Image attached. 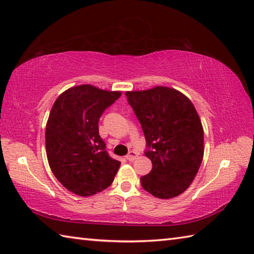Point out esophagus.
Segmentation results:
<instances>
[{"label":"esophagus","mask_w":254,"mask_h":254,"mask_svg":"<svg viewBox=\"0 0 254 254\" xmlns=\"http://www.w3.org/2000/svg\"><path fill=\"white\" fill-rule=\"evenodd\" d=\"M136 158H137V154L135 152H133V150H131V152L127 155V159L128 161H133V160H135Z\"/></svg>","instance_id":"1"}]
</instances>
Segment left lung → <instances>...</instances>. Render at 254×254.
Segmentation results:
<instances>
[{"label":"left lung","mask_w":254,"mask_h":254,"mask_svg":"<svg viewBox=\"0 0 254 254\" xmlns=\"http://www.w3.org/2000/svg\"><path fill=\"white\" fill-rule=\"evenodd\" d=\"M127 101L141 123L145 152L153 168L141 178L144 190L158 198L185 192L195 178L204 155V131L191 100L166 86L127 91Z\"/></svg>","instance_id":"8db88e82"}]
</instances>
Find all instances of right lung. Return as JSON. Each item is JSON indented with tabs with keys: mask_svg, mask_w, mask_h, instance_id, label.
<instances>
[{
	"mask_svg": "<svg viewBox=\"0 0 254 254\" xmlns=\"http://www.w3.org/2000/svg\"><path fill=\"white\" fill-rule=\"evenodd\" d=\"M121 94L78 85L63 91L52 106L46 127L48 163L61 185L74 194L101 192L120 168V161L107 153L98 122Z\"/></svg>",
	"mask_w": 254,
	"mask_h": 254,
	"instance_id": "right-lung-1",
	"label": "right lung"
}]
</instances>
